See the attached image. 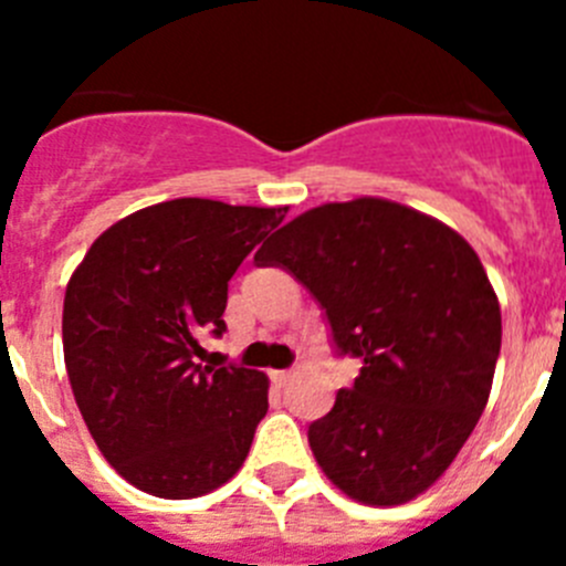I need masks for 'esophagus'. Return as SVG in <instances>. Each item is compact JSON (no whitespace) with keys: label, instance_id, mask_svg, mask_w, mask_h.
Returning a JSON list of instances; mask_svg holds the SVG:
<instances>
[{"label":"esophagus","instance_id":"esophagus-1","mask_svg":"<svg viewBox=\"0 0 566 566\" xmlns=\"http://www.w3.org/2000/svg\"><path fill=\"white\" fill-rule=\"evenodd\" d=\"M269 377H272V382L277 385V388H283V385L292 382L294 374L292 371H272V374H269Z\"/></svg>","mask_w":566,"mask_h":566}]
</instances>
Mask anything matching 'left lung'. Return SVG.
Returning <instances> with one entry per match:
<instances>
[{"label":"left lung","instance_id":"obj_1","mask_svg":"<svg viewBox=\"0 0 566 566\" xmlns=\"http://www.w3.org/2000/svg\"><path fill=\"white\" fill-rule=\"evenodd\" d=\"M326 312L339 354L363 363L308 424L328 479L363 504H402L451 468L476 428L502 348L482 260L442 221L385 198L323 203L254 254Z\"/></svg>","mask_w":566,"mask_h":566}]
</instances>
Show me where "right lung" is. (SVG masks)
Returning <instances> with one entry per match:
<instances>
[{"label": "right lung", "instance_id": "add662e5", "mask_svg": "<svg viewBox=\"0 0 566 566\" xmlns=\"http://www.w3.org/2000/svg\"><path fill=\"white\" fill-rule=\"evenodd\" d=\"M289 207L175 198L98 234L64 292L70 388L129 484L195 499L234 476L269 411L263 371L203 368L198 334L227 332L229 280Z\"/></svg>", "mask_w": 566, "mask_h": 566}]
</instances>
